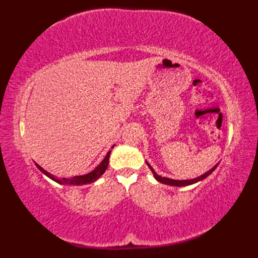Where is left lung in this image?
<instances>
[{
  "instance_id": "obj_1",
  "label": "left lung",
  "mask_w": 258,
  "mask_h": 258,
  "mask_svg": "<svg viewBox=\"0 0 258 258\" xmlns=\"http://www.w3.org/2000/svg\"><path fill=\"white\" fill-rule=\"evenodd\" d=\"M146 164L147 166L150 167V169L152 171L153 175H154V178L157 180V182H160L162 184H166V185H171V186H177V187H183V186H188V185H193L197 182H201V180L205 179L207 176H210V175L215 171V168L218 166V164H220V162H218L217 164H215L210 171H207L206 173H204L203 175H201V176L199 177H195V178H190V179H172V178H168V177H164V176H161V175H158L155 171L154 168H153L151 166V164L146 161Z\"/></svg>"
}]
</instances>
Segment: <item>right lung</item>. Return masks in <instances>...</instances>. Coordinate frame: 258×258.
I'll return each instance as SVG.
<instances>
[{"mask_svg":"<svg viewBox=\"0 0 258 258\" xmlns=\"http://www.w3.org/2000/svg\"><path fill=\"white\" fill-rule=\"evenodd\" d=\"M114 146L115 145L112 146V149ZM109 155H111V151L107 152V154H106L105 157H104V160L100 164H98V165L94 169H93L92 172L84 174V175L72 176V177H57V176H55V175H53L51 173H48L47 171H45V169L41 167L40 165H38V164L35 163V165L43 174L46 175L48 178H51L52 180H54V182H56V183L61 184V185H85V184H90V183L95 182L96 179L100 178L102 175L105 173L106 168L108 166Z\"/></svg>","mask_w":258,"mask_h":258,"instance_id":"right-lung-1","label":"right lung"}]
</instances>
